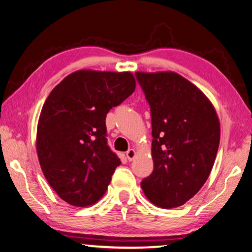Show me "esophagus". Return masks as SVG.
Wrapping results in <instances>:
<instances>
[{"label":"esophagus","instance_id":"obj_1","mask_svg":"<svg viewBox=\"0 0 252 252\" xmlns=\"http://www.w3.org/2000/svg\"><path fill=\"white\" fill-rule=\"evenodd\" d=\"M135 156H136V152H135L134 149H129V150L126 152V158L128 159L129 161H132V160L135 158Z\"/></svg>","mask_w":252,"mask_h":252}]
</instances>
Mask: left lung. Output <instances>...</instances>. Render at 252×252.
Instances as JSON below:
<instances>
[{
  "label": "left lung",
  "instance_id": "left-lung-1",
  "mask_svg": "<svg viewBox=\"0 0 252 252\" xmlns=\"http://www.w3.org/2000/svg\"><path fill=\"white\" fill-rule=\"evenodd\" d=\"M150 105L153 171L141 182L153 205L170 209L192 198L213 169L220 120L195 85L173 71L135 72Z\"/></svg>",
  "mask_w": 252,
  "mask_h": 252
}]
</instances>
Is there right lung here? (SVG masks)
I'll return each instance as SVG.
<instances>
[{
  "instance_id": "obj_1",
  "label": "right lung",
  "mask_w": 252,
  "mask_h": 252,
  "mask_svg": "<svg viewBox=\"0 0 252 252\" xmlns=\"http://www.w3.org/2000/svg\"><path fill=\"white\" fill-rule=\"evenodd\" d=\"M135 85L130 72L78 70L47 96L36 149L46 181L69 205H94L107 191L120 159L108 145L105 117Z\"/></svg>"
}]
</instances>
